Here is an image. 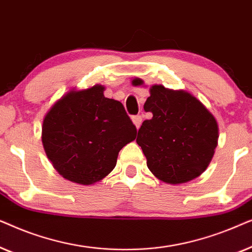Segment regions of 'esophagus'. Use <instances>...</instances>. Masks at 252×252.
I'll return each instance as SVG.
<instances>
[{
  "instance_id": "34e87169",
  "label": "esophagus",
  "mask_w": 252,
  "mask_h": 252,
  "mask_svg": "<svg viewBox=\"0 0 252 252\" xmlns=\"http://www.w3.org/2000/svg\"><path fill=\"white\" fill-rule=\"evenodd\" d=\"M132 120H133L134 125L136 126V128L139 129L140 126H141V124H142V116H141V115L133 116V117H132Z\"/></svg>"
}]
</instances>
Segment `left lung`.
Returning <instances> with one entry per match:
<instances>
[{
    "instance_id": "8db88e82",
    "label": "left lung",
    "mask_w": 252,
    "mask_h": 252,
    "mask_svg": "<svg viewBox=\"0 0 252 252\" xmlns=\"http://www.w3.org/2000/svg\"><path fill=\"white\" fill-rule=\"evenodd\" d=\"M141 79L133 80L140 86ZM144 110L153 118L142 123L136 142L149 170L167 184H185L206 170L218 143V125L198 99L161 85L150 88Z\"/></svg>"
}]
</instances>
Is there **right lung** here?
Segmentation results:
<instances>
[{"mask_svg": "<svg viewBox=\"0 0 252 252\" xmlns=\"http://www.w3.org/2000/svg\"><path fill=\"white\" fill-rule=\"evenodd\" d=\"M104 87L70 92L54 104L43 120L42 143L54 167L67 180L95 184L117 164L136 127L119 101L106 98Z\"/></svg>", "mask_w": 252, "mask_h": 252, "instance_id": "right-lung-1", "label": "right lung"}]
</instances>
